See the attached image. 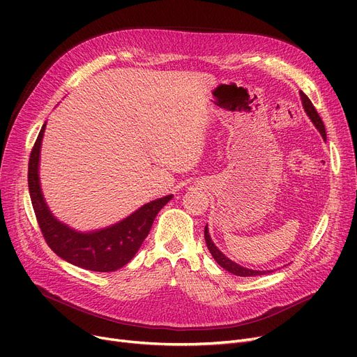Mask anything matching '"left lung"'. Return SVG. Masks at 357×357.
I'll return each mask as SVG.
<instances>
[{"instance_id":"obj_1","label":"left lung","mask_w":357,"mask_h":357,"mask_svg":"<svg viewBox=\"0 0 357 357\" xmlns=\"http://www.w3.org/2000/svg\"><path fill=\"white\" fill-rule=\"evenodd\" d=\"M299 93H301L303 105H304V108H305V111H307L308 117L311 119V121L314 123V126L318 128V131H320L321 136L326 139V127H324V123H323L320 114H318L315 107L312 105V102L310 101V98L305 96V93H304L303 91L299 92ZM204 237H205V243H207V248H208L210 253L213 255L214 260L217 261V264H218L221 268L229 271L230 273L237 275V276H257V275H265V273H266V272H264V271H252V269H248V268H243V266L234 264V261H231L230 259H227L226 256H224V255L215 248V245L211 241V237H210V234H208V229H207V227H205V230H204Z\"/></svg>"}]
</instances>
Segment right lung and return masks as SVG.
<instances>
[{
    "mask_svg": "<svg viewBox=\"0 0 357 357\" xmlns=\"http://www.w3.org/2000/svg\"><path fill=\"white\" fill-rule=\"evenodd\" d=\"M45 126L37 136L29 159V191L33 210L47 246L69 264L92 272L123 268L140 249L163 205L172 195L149 202L136 213L96 233H78L56 220L45 204L39 183V153Z\"/></svg>",
    "mask_w": 357,
    "mask_h": 357,
    "instance_id": "obj_1",
    "label": "right lung"
}]
</instances>
